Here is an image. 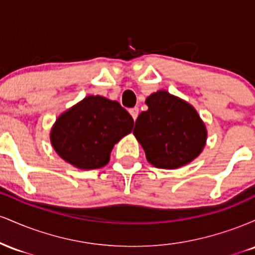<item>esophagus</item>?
I'll return each instance as SVG.
<instances>
[{
	"instance_id": "obj_1",
	"label": "esophagus",
	"mask_w": 255,
	"mask_h": 255,
	"mask_svg": "<svg viewBox=\"0 0 255 255\" xmlns=\"http://www.w3.org/2000/svg\"><path fill=\"white\" fill-rule=\"evenodd\" d=\"M129 114L131 115V118H133L134 121H135L137 115H139V108H131V109H129Z\"/></svg>"
}]
</instances>
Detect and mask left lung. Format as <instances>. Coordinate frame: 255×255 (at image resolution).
<instances>
[{
  "mask_svg": "<svg viewBox=\"0 0 255 255\" xmlns=\"http://www.w3.org/2000/svg\"><path fill=\"white\" fill-rule=\"evenodd\" d=\"M145 103L148 109L137 116L133 134L148 163L160 169H176L195 159L207 137L197 110L164 90L152 93Z\"/></svg>",
  "mask_w": 255,
  "mask_h": 255,
  "instance_id": "1",
  "label": "left lung"
}]
</instances>
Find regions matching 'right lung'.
<instances>
[{
  "mask_svg": "<svg viewBox=\"0 0 255 255\" xmlns=\"http://www.w3.org/2000/svg\"><path fill=\"white\" fill-rule=\"evenodd\" d=\"M133 118L119 102L89 96L56 120L51 145L62 159L84 170L108 164L114 145L133 129Z\"/></svg>",
  "mask_w": 255,
  "mask_h": 255,
  "instance_id": "add662e5",
  "label": "right lung"
}]
</instances>
